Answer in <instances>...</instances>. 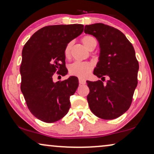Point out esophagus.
<instances>
[{"label": "esophagus", "instance_id": "obj_1", "mask_svg": "<svg viewBox=\"0 0 154 154\" xmlns=\"http://www.w3.org/2000/svg\"><path fill=\"white\" fill-rule=\"evenodd\" d=\"M79 83L81 84V85H84V84L86 83V81L84 79H79Z\"/></svg>", "mask_w": 154, "mask_h": 154}]
</instances>
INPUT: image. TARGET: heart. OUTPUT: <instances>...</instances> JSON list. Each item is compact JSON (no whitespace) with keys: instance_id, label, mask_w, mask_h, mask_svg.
I'll use <instances>...</instances> for the list:
<instances>
[{"instance_id":"1","label":"heart","mask_w":154,"mask_h":154,"mask_svg":"<svg viewBox=\"0 0 154 154\" xmlns=\"http://www.w3.org/2000/svg\"><path fill=\"white\" fill-rule=\"evenodd\" d=\"M82 42L83 45L88 50H90L92 48H94L97 45V41L94 37L91 35H85L82 38ZM73 45V42L70 41L66 44L64 50V55L66 58H69L71 55V46ZM92 69V65L88 62H75L69 66V73L71 75H75L81 79H85L88 77L90 73L91 72Z\"/></svg>"}]
</instances>
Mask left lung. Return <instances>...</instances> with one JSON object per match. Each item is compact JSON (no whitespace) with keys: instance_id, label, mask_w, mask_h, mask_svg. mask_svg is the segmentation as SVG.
Listing matches in <instances>:
<instances>
[{"instance_id":"8db88e82","label":"left lung","mask_w":154,"mask_h":154,"mask_svg":"<svg viewBox=\"0 0 154 154\" xmlns=\"http://www.w3.org/2000/svg\"><path fill=\"white\" fill-rule=\"evenodd\" d=\"M84 32L92 35L100 44L99 62L93 73L102 81H87L90 109L100 119H115L130 108L137 85L139 63L132 43L119 29L97 23L86 25ZM105 77L109 80L102 82Z\"/></svg>"}]
</instances>
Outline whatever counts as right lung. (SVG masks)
Masks as SVG:
<instances>
[{"label":"right lung","instance_id":"right-lung-1","mask_svg":"<svg viewBox=\"0 0 154 154\" xmlns=\"http://www.w3.org/2000/svg\"><path fill=\"white\" fill-rule=\"evenodd\" d=\"M83 24L52 25L33 33L22 50L20 66L21 91L31 113L45 123L62 119L71 106V95L75 93L79 79L54 83V73L65 75L64 50L66 44L81 35Z\"/></svg>","mask_w":154,"mask_h":154}]
</instances>
